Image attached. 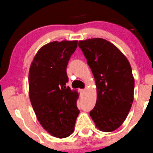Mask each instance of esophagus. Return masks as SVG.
I'll return each instance as SVG.
<instances>
[{"label": "esophagus", "mask_w": 153, "mask_h": 153, "mask_svg": "<svg viewBox=\"0 0 153 153\" xmlns=\"http://www.w3.org/2000/svg\"><path fill=\"white\" fill-rule=\"evenodd\" d=\"M79 92L81 93V94H83L85 92V89H79Z\"/></svg>", "instance_id": "esophagus-1"}]
</instances>
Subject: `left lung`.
Returning a JSON list of instances; mask_svg holds the SVG:
<instances>
[{"mask_svg": "<svg viewBox=\"0 0 153 153\" xmlns=\"http://www.w3.org/2000/svg\"><path fill=\"white\" fill-rule=\"evenodd\" d=\"M97 88V102L90 116L100 131L112 132L126 119L133 102L134 78L123 53L102 38L79 41Z\"/></svg>", "mask_w": 153, "mask_h": 153, "instance_id": "8db88e82", "label": "left lung"}]
</instances>
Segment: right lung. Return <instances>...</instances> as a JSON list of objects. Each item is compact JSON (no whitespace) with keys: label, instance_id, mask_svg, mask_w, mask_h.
<instances>
[{"label":"right lung","instance_id":"add662e5","mask_svg":"<svg viewBox=\"0 0 153 153\" xmlns=\"http://www.w3.org/2000/svg\"><path fill=\"white\" fill-rule=\"evenodd\" d=\"M77 47V40L45 45L35 55L28 73V93L36 118L48 133L59 139L73 133L79 114V93L66 85L67 64Z\"/></svg>","mask_w":153,"mask_h":153}]
</instances>
